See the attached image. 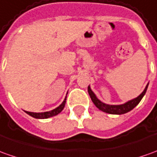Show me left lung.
<instances>
[{"label":"left lung","instance_id":"left-lung-1","mask_svg":"<svg viewBox=\"0 0 157 157\" xmlns=\"http://www.w3.org/2000/svg\"><path fill=\"white\" fill-rule=\"evenodd\" d=\"M148 85L149 84H147L144 90L142 92V94L139 96H137V98L133 99L132 101H129L128 102L124 103V104H122V105H107V104H105V103L101 102L97 98L96 95L94 94V93L91 90V88H90L89 86L87 87V91H88V94H89L90 98H91V100L94 102V104L96 105L97 108L101 110L102 112H105L106 113H110V114H124V113H126L128 112H130L136 105H138V103L140 102L142 98L145 94L147 88H148Z\"/></svg>","mask_w":157,"mask_h":157}]
</instances>
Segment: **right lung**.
<instances>
[{"mask_svg":"<svg viewBox=\"0 0 157 157\" xmlns=\"http://www.w3.org/2000/svg\"><path fill=\"white\" fill-rule=\"evenodd\" d=\"M65 103H66V98L58 107H56L55 109L50 111V112H45V113H31V112H26V111H25V112L27 114H29L30 116L33 117L35 119H48V118H51V117H53L55 115L60 113L63 109L64 108Z\"/></svg>","mask_w":157,"mask_h":157,"instance_id":"obj_1","label":"right lung"}]
</instances>
